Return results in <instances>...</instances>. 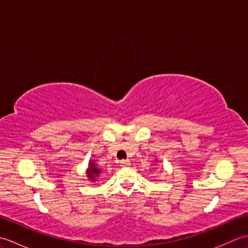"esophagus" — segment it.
<instances>
[{
    "label": "esophagus",
    "instance_id": "1",
    "mask_svg": "<svg viewBox=\"0 0 248 248\" xmlns=\"http://www.w3.org/2000/svg\"><path fill=\"white\" fill-rule=\"evenodd\" d=\"M121 166H129L130 165V160H123L120 162Z\"/></svg>",
    "mask_w": 248,
    "mask_h": 248
}]
</instances>
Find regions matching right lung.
<instances>
[{"label":"right lung","mask_w":248,"mask_h":248,"mask_svg":"<svg viewBox=\"0 0 248 248\" xmlns=\"http://www.w3.org/2000/svg\"><path fill=\"white\" fill-rule=\"evenodd\" d=\"M100 173H101V170L97 168L96 164H94L93 161L89 162V166L87 168V177L89 178V180L94 182L96 181V178L99 177Z\"/></svg>","instance_id":"obj_1"}]
</instances>
